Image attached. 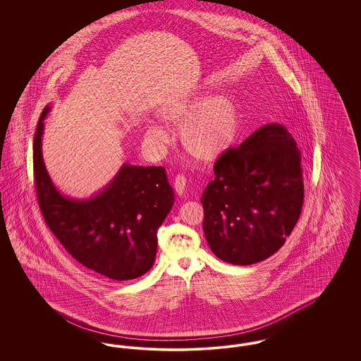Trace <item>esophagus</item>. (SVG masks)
<instances>
[{"label": "esophagus", "instance_id": "obj_1", "mask_svg": "<svg viewBox=\"0 0 361 361\" xmlns=\"http://www.w3.org/2000/svg\"><path fill=\"white\" fill-rule=\"evenodd\" d=\"M185 188H187V178H185V176L177 174L176 178H174V189H176V192L181 196V195H184Z\"/></svg>", "mask_w": 361, "mask_h": 361}]
</instances>
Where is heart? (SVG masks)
Instances as JSON below:
<instances>
[{
    "instance_id": "heart-1",
    "label": "heart",
    "mask_w": 361,
    "mask_h": 361,
    "mask_svg": "<svg viewBox=\"0 0 361 361\" xmlns=\"http://www.w3.org/2000/svg\"><path fill=\"white\" fill-rule=\"evenodd\" d=\"M165 121L180 123V140L184 149L199 159H218L231 147L238 135L240 115L238 105L228 94L207 97L195 92L159 109ZM147 143L162 152L171 140L168 127L161 121H149L145 128Z\"/></svg>"
}]
</instances>
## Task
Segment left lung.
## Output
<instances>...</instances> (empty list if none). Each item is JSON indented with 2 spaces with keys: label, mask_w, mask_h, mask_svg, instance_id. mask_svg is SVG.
<instances>
[{
  "label": "left lung",
  "mask_w": 361,
  "mask_h": 361,
  "mask_svg": "<svg viewBox=\"0 0 361 361\" xmlns=\"http://www.w3.org/2000/svg\"><path fill=\"white\" fill-rule=\"evenodd\" d=\"M202 196L212 253L234 265L271 257L284 245L303 206L300 152L291 133L265 124L214 166Z\"/></svg>",
  "instance_id": "obj_1"
}]
</instances>
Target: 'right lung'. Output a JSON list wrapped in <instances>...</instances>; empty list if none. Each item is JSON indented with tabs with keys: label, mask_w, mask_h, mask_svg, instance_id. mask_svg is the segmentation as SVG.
<instances>
[{
	"label": "right lung",
	"mask_w": 361,
	"mask_h": 361,
	"mask_svg": "<svg viewBox=\"0 0 361 361\" xmlns=\"http://www.w3.org/2000/svg\"><path fill=\"white\" fill-rule=\"evenodd\" d=\"M47 105L34 137L35 187L52 234L86 268L112 280H133L153 267L157 230L172 209L174 192L162 166L123 164L86 199L65 196L52 183L42 153Z\"/></svg>",
	"instance_id": "add662e5"
}]
</instances>
